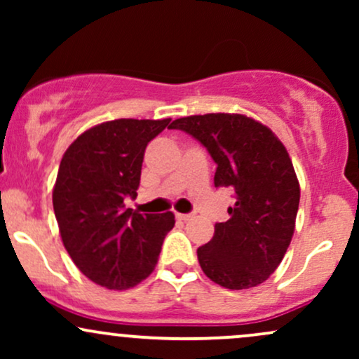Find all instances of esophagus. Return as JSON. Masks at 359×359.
<instances>
[{"label": "esophagus", "instance_id": "obj_1", "mask_svg": "<svg viewBox=\"0 0 359 359\" xmlns=\"http://www.w3.org/2000/svg\"><path fill=\"white\" fill-rule=\"evenodd\" d=\"M177 216V219H180V221H189V219H192V214H175Z\"/></svg>", "mask_w": 359, "mask_h": 359}]
</instances>
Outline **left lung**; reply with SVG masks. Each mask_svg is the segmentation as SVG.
Masks as SVG:
<instances>
[{"label": "left lung", "mask_w": 359, "mask_h": 359, "mask_svg": "<svg viewBox=\"0 0 359 359\" xmlns=\"http://www.w3.org/2000/svg\"><path fill=\"white\" fill-rule=\"evenodd\" d=\"M182 130L208 148L216 162L214 185L231 187L229 219L197 248L201 269L231 290L257 287L277 270L295 229L300 187L287 148L270 128L245 114L209 113L179 118Z\"/></svg>", "instance_id": "1"}]
</instances>
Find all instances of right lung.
<instances>
[{
  "label": "right lung",
  "instance_id": "obj_1",
  "mask_svg": "<svg viewBox=\"0 0 359 359\" xmlns=\"http://www.w3.org/2000/svg\"><path fill=\"white\" fill-rule=\"evenodd\" d=\"M170 119L121 118L96 125L65 150L52 201L62 243L82 273L109 290L138 285L155 270L175 216L125 208L137 197L148 142Z\"/></svg>",
  "mask_w": 359,
  "mask_h": 359
}]
</instances>
